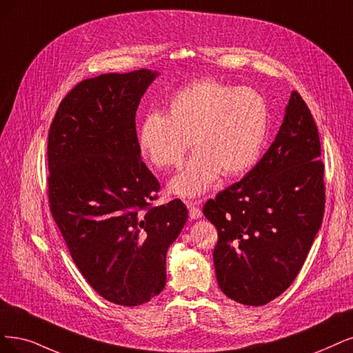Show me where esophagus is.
I'll return each instance as SVG.
<instances>
[{
  "mask_svg": "<svg viewBox=\"0 0 353 353\" xmlns=\"http://www.w3.org/2000/svg\"><path fill=\"white\" fill-rule=\"evenodd\" d=\"M201 202L202 201H189V202H186V206H188V210H189V215H190L192 219H198V218L202 216V211H201V208H199Z\"/></svg>",
  "mask_w": 353,
  "mask_h": 353,
  "instance_id": "esophagus-1",
  "label": "esophagus"
}]
</instances>
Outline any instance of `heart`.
Wrapping results in <instances>:
<instances>
[{
  "instance_id": "1",
  "label": "heart",
  "mask_w": 353,
  "mask_h": 353,
  "mask_svg": "<svg viewBox=\"0 0 353 353\" xmlns=\"http://www.w3.org/2000/svg\"><path fill=\"white\" fill-rule=\"evenodd\" d=\"M270 114L257 91L216 80L194 81L170 97L167 114L150 112L139 126L141 154L159 170L176 168L192 143L194 154L170 181L177 196L194 198L223 174L243 176L256 164Z\"/></svg>"
}]
</instances>
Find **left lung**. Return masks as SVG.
<instances>
[{"instance_id":"8db88e82","label":"left lung","mask_w":353,"mask_h":353,"mask_svg":"<svg viewBox=\"0 0 353 353\" xmlns=\"http://www.w3.org/2000/svg\"><path fill=\"white\" fill-rule=\"evenodd\" d=\"M317 125L296 91L260 161L203 206L218 231L214 265L221 291L265 305L290 288L320 230L324 164Z\"/></svg>"}]
</instances>
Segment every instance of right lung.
Instances as JSON below:
<instances>
[{
  "label": "right lung",
  "mask_w": 353,
  "mask_h": 353,
  "mask_svg": "<svg viewBox=\"0 0 353 353\" xmlns=\"http://www.w3.org/2000/svg\"><path fill=\"white\" fill-rule=\"evenodd\" d=\"M159 75L101 74L65 96L48 135L50 214L85 281L135 307L165 285V256L183 228L180 199L154 206L160 183L141 159L135 113Z\"/></svg>",
  "instance_id": "1"
}]
</instances>
